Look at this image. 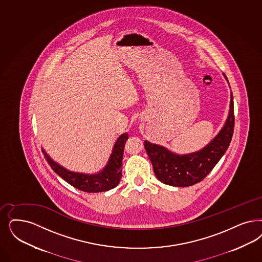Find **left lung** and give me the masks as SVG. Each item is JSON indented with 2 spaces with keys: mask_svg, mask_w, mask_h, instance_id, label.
<instances>
[{
  "mask_svg": "<svg viewBox=\"0 0 262 262\" xmlns=\"http://www.w3.org/2000/svg\"><path fill=\"white\" fill-rule=\"evenodd\" d=\"M224 75L227 80L225 73ZM229 107V114L224 127L209 144L198 152L177 155L161 145L145 140V149L153 165L156 177L163 184L173 187H189L203 180L225 155L233 136L232 92Z\"/></svg>",
  "mask_w": 262,
  "mask_h": 262,
  "instance_id": "obj_1",
  "label": "left lung"
}]
</instances>
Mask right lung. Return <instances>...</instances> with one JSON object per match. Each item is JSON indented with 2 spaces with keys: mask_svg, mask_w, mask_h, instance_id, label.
<instances>
[{
  "mask_svg": "<svg viewBox=\"0 0 262 262\" xmlns=\"http://www.w3.org/2000/svg\"><path fill=\"white\" fill-rule=\"evenodd\" d=\"M128 134L119 136L113 147L112 154L109 158L106 166L97 174H84L72 172L54 162L42 149L47 163L63 180L67 181L72 187L86 192H100L115 188L121 181L123 155Z\"/></svg>",
  "mask_w": 262,
  "mask_h": 262,
  "instance_id": "1",
  "label": "right lung"
}]
</instances>
